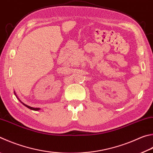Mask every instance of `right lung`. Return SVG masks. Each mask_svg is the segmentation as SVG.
<instances>
[{"instance_id": "add662e5", "label": "right lung", "mask_w": 153, "mask_h": 153, "mask_svg": "<svg viewBox=\"0 0 153 153\" xmlns=\"http://www.w3.org/2000/svg\"><path fill=\"white\" fill-rule=\"evenodd\" d=\"M14 94H15V95L16 96V98H17L19 101H20L22 104H23L25 106H26L27 108H29L30 110H35V111H37V110H40V108H33V107H30V106H29V105H26V104H25L24 103H23V102H22L20 100H19V98H18V96H16V93H15V91H14Z\"/></svg>"}]
</instances>
